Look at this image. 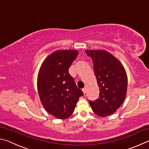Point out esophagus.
I'll return each mask as SVG.
<instances>
[{"label":"esophagus","instance_id":"1","mask_svg":"<svg viewBox=\"0 0 149 149\" xmlns=\"http://www.w3.org/2000/svg\"><path fill=\"white\" fill-rule=\"evenodd\" d=\"M82 92H83V93H84V94H86V92H87V89L86 88H83L82 89Z\"/></svg>","mask_w":149,"mask_h":149}]
</instances>
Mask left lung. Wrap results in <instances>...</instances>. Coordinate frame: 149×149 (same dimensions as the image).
Instances as JSON below:
<instances>
[{"label": "left lung", "mask_w": 149, "mask_h": 149, "mask_svg": "<svg viewBox=\"0 0 149 149\" xmlns=\"http://www.w3.org/2000/svg\"><path fill=\"white\" fill-rule=\"evenodd\" d=\"M92 59L100 96L89 101L93 111L102 117L113 114L123 103L126 95L127 78L122 63L103 49L85 50Z\"/></svg>", "instance_id": "left-lung-1"}]
</instances>
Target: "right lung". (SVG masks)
I'll use <instances>...</instances> for the list:
<instances>
[{
  "mask_svg": "<svg viewBox=\"0 0 149 149\" xmlns=\"http://www.w3.org/2000/svg\"><path fill=\"white\" fill-rule=\"evenodd\" d=\"M79 54L73 49L57 50L46 57L39 70L37 87L44 109L56 118L65 119L84 93L78 88L69 69Z\"/></svg>",
  "mask_w": 149,
  "mask_h": 149,
  "instance_id": "1",
  "label": "right lung"
}]
</instances>
